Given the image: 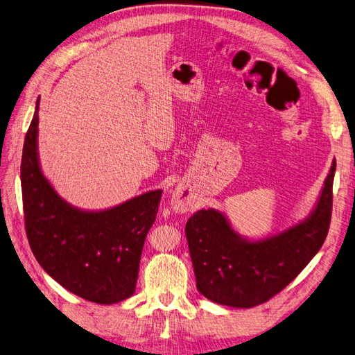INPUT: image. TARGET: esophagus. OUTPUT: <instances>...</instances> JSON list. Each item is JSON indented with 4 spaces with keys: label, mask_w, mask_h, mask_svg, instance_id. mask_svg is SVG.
I'll list each match as a JSON object with an SVG mask.
<instances>
[{
    "label": "esophagus",
    "mask_w": 355,
    "mask_h": 355,
    "mask_svg": "<svg viewBox=\"0 0 355 355\" xmlns=\"http://www.w3.org/2000/svg\"><path fill=\"white\" fill-rule=\"evenodd\" d=\"M194 205H196V196H194L191 189H189L187 186H181L174 191L173 200H171V207H173L175 212H180V214L189 212Z\"/></svg>",
    "instance_id": "1"
}]
</instances>
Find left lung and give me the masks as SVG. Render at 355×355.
I'll return each mask as SVG.
<instances>
[{"instance_id":"obj_1","label":"left lung","mask_w":355,"mask_h":355,"mask_svg":"<svg viewBox=\"0 0 355 355\" xmlns=\"http://www.w3.org/2000/svg\"><path fill=\"white\" fill-rule=\"evenodd\" d=\"M331 162L313 211L283 232L259 239L237 233L225 214L200 209L186 224L198 291L212 302L250 308L267 302L305 268L323 246L331 215Z\"/></svg>"}]
</instances>
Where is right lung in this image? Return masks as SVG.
Listing matches in <instances>:
<instances>
[{
	"label": "right lung",
	"mask_w": 355,
	"mask_h": 355,
	"mask_svg": "<svg viewBox=\"0 0 355 355\" xmlns=\"http://www.w3.org/2000/svg\"><path fill=\"white\" fill-rule=\"evenodd\" d=\"M38 110L25 137L20 165L26 234L44 271L64 289L96 304H116L135 292L146 236L162 190L116 207L88 211L66 202L44 175L38 155Z\"/></svg>",
	"instance_id": "obj_1"
}]
</instances>
